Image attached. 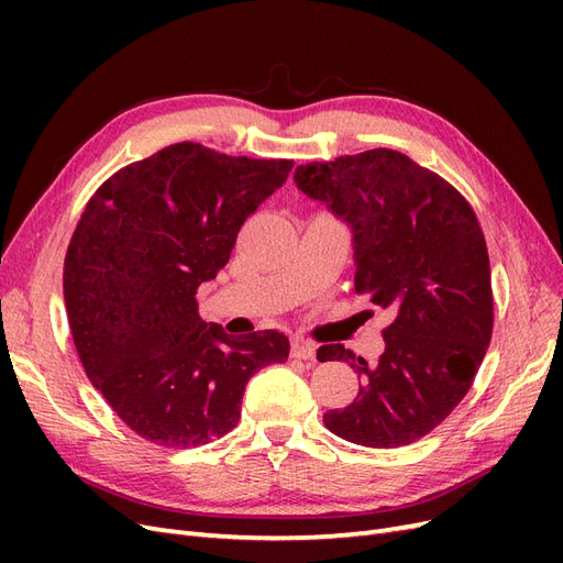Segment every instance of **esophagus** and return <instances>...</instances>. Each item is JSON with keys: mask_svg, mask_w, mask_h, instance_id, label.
<instances>
[{"mask_svg": "<svg viewBox=\"0 0 563 563\" xmlns=\"http://www.w3.org/2000/svg\"><path fill=\"white\" fill-rule=\"evenodd\" d=\"M291 356L294 360H305V362H312L317 356V347L312 343H308V340H294L291 345Z\"/></svg>", "mask_w": 563, "mask_h": 563, "instance_id": "1", "label": "esophagus"}]
</instances>
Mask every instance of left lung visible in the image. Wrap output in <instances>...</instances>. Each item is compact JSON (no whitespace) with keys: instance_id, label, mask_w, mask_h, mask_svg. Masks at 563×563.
Listing matches in <instances>:
<instances>
[{"instance_id":"obj_1","label":"left lung","mask_w":563,"mask_h":563,"mask_svg":"<svg viewBox=\"0 0 563 563\" xmlns=\"http://www.w3.org/2000/svg\"><path fill=\"white\" fill-rule=\"evenodd\" d=\"M300 190L350 223L354 291L395 314L376 364L343 345L317 360L362 373L356 399L323 413L340 439L368 449L413 444L470 391L493 333L488 249L470 201L397 150H366L296 168Z\"/></svg>"}]
</instances>
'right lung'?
<instances>
[{
  "label": "right lung",
  "instance_id": "obj_1",
  "mask_svg": "<svg viewBox=\"0 0 563 563\" xmlns=\"http://www.w3.org/2000/svg\"><path fill=\"white\" fill-rule=\"evenodd\" d=\"M291 168L176 143L119 168L84 209L63 267L67 321L91 385L152 444L228 434L253 373L288 360L284 333L232 338L195 296Z\"/></svg>",
  "mask_w": 563,
  "mask_h": 563
}]
</instances>
